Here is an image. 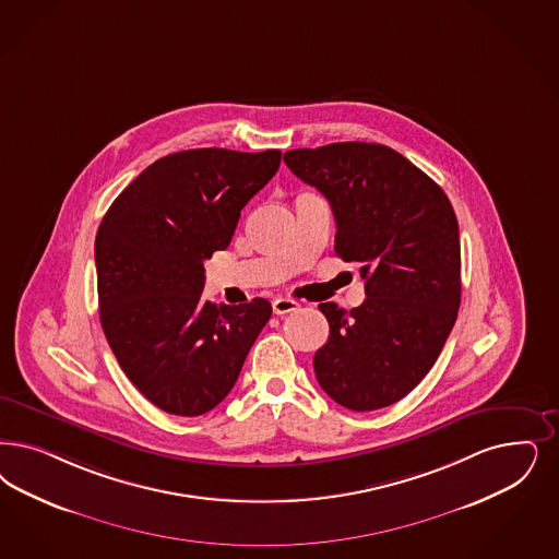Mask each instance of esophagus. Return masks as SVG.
I'll use <instances>...</instances> for the list:
<instances>
[{
  "instance_id": "34e87169",
  "label": "esophagus",
  "mask_w": 559,
  "mask_h": 559,
  "mask_svg": "<svg viewBox=\"0 0 559 559\" xmlns=\"http://www.w3.org/2000/svg\"><path fill=\"white\" fill-rule=\"evenodd\" d=\"M297 308H299V304L293 301V299H287V297H276L272 301V311L276 316H285V313H290V311H295Z\"/></svg>"
}]
</instances>
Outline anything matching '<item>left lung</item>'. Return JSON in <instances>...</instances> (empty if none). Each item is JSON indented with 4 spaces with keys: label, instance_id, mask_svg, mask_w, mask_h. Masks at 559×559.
<instances>
[{
    "label": "left lung",
    "instance_id": "8db88e82",
    "mask_svg": "<svg viewBox=\"0 0 559 559\" xmlns=\"http://www.w3.org/2000/svg\"><path fill=\"white\" fill-rule=\"evenodd\" d=\"M301 181L324 193L334 251L361 262L366 301L320 304L330 336L313 369L350 411L394 405L440 357L461 308V237L442 188L384 144L336 142L285 153Z\"/></svg>",
    "mask_w": 559,
    "mask_h": 559
}]
</instances>
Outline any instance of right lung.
<instances>
[{"instance_id": "right-lung-1", "label": "right lung", "mask_w": 559, "mask_h": 559, "mask_svg": "<svg viewBox=\"0 0 559 559\" xmlns=\"http://www.w3.org/2000/svg\"><path fill=\"white\" fill-rule=\"evenodd\" d=\"M281 151L193 148L154 160L119 193L95 239L100 326L130 382L165 413L198 417L229 392L272 306L202 299L204 262Z\"/></svg>"}]
</instances>
